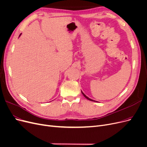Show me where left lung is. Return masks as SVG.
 <instances>
[{
	"label": "left lung",
	"instance_id": "8db88e82",
	"mask_svg": "<svg viewBox=\"0 0 147 147\" xmlns=\"http://www.w3.org/2000/svg\"><path fill=\"white\" fill-rule=\"evenodd\" d=\"M81 92H82V94L84 95V96L85 97V98L86 99H87L88 100H91V101H93V102H97V101H95V100H93V99H90V98H89V97H87V96H86L84 93H83V92L82 91H81Z\"/></svg>",
	"mask_w": 147,
	"mask_h": 147
}]
</instances>
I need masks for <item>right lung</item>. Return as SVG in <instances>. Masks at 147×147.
I'll list each match as a JSON object with an SVG mask.
<instances>
[{"mask_svg":"<svg viewBox=\"0 0 147 147\" xmlns=\"http://www.w3.org/2000/svg\"><path fill=\"white\" fill-rule=\"evenodd\" d=\"M20 35H21V34H20V35H19V37H20Z\"/></svg>","mask_w":147,"mask_h":147,"instance_id":"right-lung-1","label":"right lung"}]
</instances>
